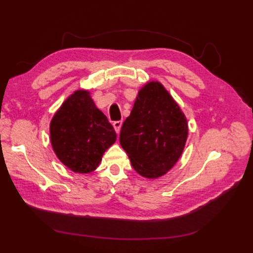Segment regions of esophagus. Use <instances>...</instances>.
<instances>
[{
  "label": "esophagus",
  "instance_id": "34e87169",
  "mask_svg": "<svg viewBox=\"0 0 253 253\" xmlns=\"http://www.w3.org/2000/svg\"><path fill=\"white\" fill-rule=\"evenodd\" d=\"M122 125H123V122L122 121H116V122L113 123V127H114V129H115V131L117 133H120Z\"/></svg>",
  "mask_w": 253,
  "mask_h": 253
}]
</instances>
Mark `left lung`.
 <instances>
[{
	"label": "left lung",
	"instance_id": "1",
	"mask_svg": "<svg viewBox=\"0 0 253 253\" xmlns=\"http://www.w3.org/2000/svg\"><path fill=\"white\" fill-rule=\"evenodd\" d=\"M187 137V118L173 96L161 83H147L120 135L132 168L150 179L165 175L179 160Z\"/></svg>",
	"mask_w": 253,
	"mask_h": 253
}]
</instances>
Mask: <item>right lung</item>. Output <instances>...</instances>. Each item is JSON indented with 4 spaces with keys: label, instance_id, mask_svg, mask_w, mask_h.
<instances>
[{
    "label": "right lung",
    "instance_id": "add662e5",
    "mask_svg": "<svg viewBox=\"0 0 253 253\" xmlns=\"http://www.w3.org/2000/svg\"><path fill=\"white\" fill-rule=\"evenodd\" d=\"M50 137L57 159L75 173L98 168L103 153L116 141V132L95 106L88 90H76L63 102L50 123Z\"/></svg>",
    "mask_w": 253,
    "mask_h": 253
}]
</instances>
